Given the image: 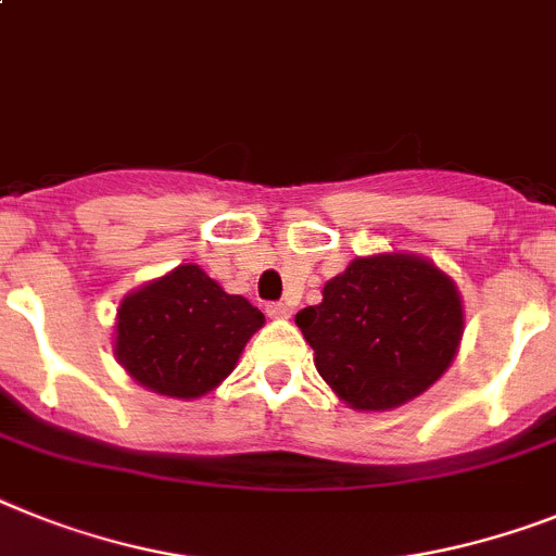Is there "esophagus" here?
Wrapping results in <instances>:
<instances>
[{"instance_id": "esophagus-1", "label": "esophagus", "mask_w": 556, "mask_h": 556, "mask_svg": "<svg viewBox=\"0 0 556 556\" xmlns=\"http://www.w3.org/2000/svg\"><path fill=\"white\" fill-rule=\"evenodd\" d=\"M265 314H268L270 319H288V316H291V305H288V302H270V305L265 307Z\"/></svg>"}]
</instances>
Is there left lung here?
Segmentation results:
<instances>
[{"instance_id": "1", "label": "left lung", "mask_w": 556, "mask_h": 556, "mask_svg": "<svg viewBox=\"0 0 556 556\" xmlns=\"http://www.w3.org/2000/svg\"><path fill=\"white\" fill-rule=\"evenodd\" d=\"M314 365L353 409L384 413L435 384L464 336L460 293L415 254L358 256L296 314Z\"/></svg>"}]
</instances>
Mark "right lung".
<instances>
[{"mask_svg": "<svg viewBox=\"0 0 556 556\" xmlns=\"http://www.w3.org/2000/svg\"><path fill=\"white\" fill-rule=\"evenodd\" d=\"M265 325L245 296L226 293L200 265H177L121 300L115 358L152 393L200 399L237 367Z\"/></svg>", "mask_w": 556, "mask_h": 556, "instance_id": "1", "label": "right lung"}]
</instances>
